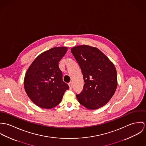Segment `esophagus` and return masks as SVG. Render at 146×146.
<instances>
[{
	"label": "esophagus",
	"mask_w": 146,
	"mask_h": 146,
	"mask_svg": "<svg viewBox=\"0 0 146 146\" xmlns=\"http://www.w3.org/2000/svg\"><path fill=\"white\" fill-rule=\"evenodd\" d=\"M68 84H69V89H70V90H72V88H73L72 83V82H70Z\"/></svg>",
	"instance_id": "1"
}]
</instances>
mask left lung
Here are the masks:
<instances>
[{
  "label": "left lung",
  "mask_w": 146,
  "mask_h": 146,
  "mask_svg": "<svg viewBox=\"0 0 146 146\" xmlns=\"http://www.w3.org/2000/svg\"><path fill=\"white\" fill-rule=\"evenodd\" d=\"M71 52L80 66L84 86L77 95L78 102L91 110L106 105L113 97L117 86V73L113 62L99 49L83 45Z\"/></svg>",
  "instance_id": "8db88e82"
}]
</instances>
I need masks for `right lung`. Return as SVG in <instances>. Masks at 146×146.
<instances>
[{"label":"right lung","mask_w":146,"mask_h":146,"mask_svg":"<svg viewBox=\"0 0 146 146\" xmlns=\"http://www.w3.org/2000/svg\"><path fill=\"white\" fill-rule=\"evenodd\" d=\"M68 50L55 47L40 54L28 68L24 87L29 97L37 106L50 109L62 101L68 85L63 81L59 62Z\"/></svg>","instance_id":"1"}]
</instances>
